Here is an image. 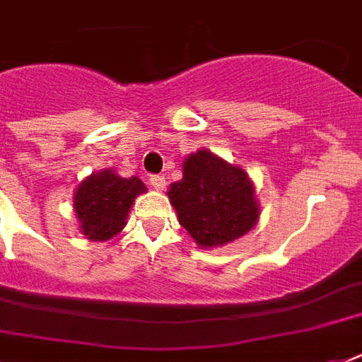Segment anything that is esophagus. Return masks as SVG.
I'll return each instance as SVG.
<instances>
[{
  "label": "esophagus",
  "mask_w": 362,
  "mask_h": 362,
  "mask_svg": "<svg viewBox=\"0 0 362 362\" xmlns=\"http://www.w3.org/2000/svg\"><path fill=\"white\" fill-rule=\"evenodd\" d=\"M150 184H152V186H153V189H159V192H161V189H163V187L167 186V182H165L163 176H159V175L150 176Z\"/></svg>",
  "instance_id": "obj_1"
}]
</instances>
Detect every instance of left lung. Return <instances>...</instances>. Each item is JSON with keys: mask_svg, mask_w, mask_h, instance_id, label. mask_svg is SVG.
<instances>
[{"mask_svg": "<svg viewBox=\"0 0 362 362\" xmlns=\"http://www.w3.org/2000/svg\"><path fill=\"white\" fill-rule=\"evenodd\" d=\"M182 173L167 195L180 226L199 246H223L255 227L261 214L255 189L238 165L199 150L184 159Z\"/></svg>", "mask_w": 362, "mask_h": 362, "instance_id": "1", "label": "left lung"}]
</instances>
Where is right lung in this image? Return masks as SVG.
Returning <instances> with one entry per match:
<instances>
[{
  "mask_svg": "<svg viewBox=\"0 0 362 362\" xmlns=\"http://www.w3.org/2000/svg\"><path fill=\"white\" fill-rule=\"evenodd\" d=\"M146 192L141 178H122L112 169L99 170L78 184L73 197L81 233L88 240H109L127 223L136 195Z\"/></svg>",
  "mask_w": 362,
  "mask_h": 362,
  "instance_id": "1",
  "label": "right lung"
}]
</instances>
